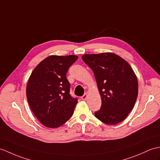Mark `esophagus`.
<instances>
[{"mask_svg":"<svg viewBox=\"0 0 160 160\" xmlns=\"http://www.w3.org/2000/svg\"><path fill=\"white\" fill-rule=\"evenodd\" d=\"M87 97H88V95L87 94V93H85L82 97V100H85V99H87Z\"/></svg>","mask_w":160,"mask_h":160,"instance_id":"esophagus-1","label":"esophagus"}]
</instances>
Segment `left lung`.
<instances>
[{
    "instance_id": "8db88e82",
    "label": "left lung",
    "mask_w": 160,
    "mask_h": 160,
    "mask_svg": "<svg viewBox=\"0 0 160 160\" xmlns=\"http://www.w3.org/2000/svg\"><path fill=\"white\" fill-rule=\"evenodd\" d=\"M82 58L93 72L101 96V109L95 117L108 125L125 119L138 93V79L130 65L112 52L84 54Z\"/></svg>"
}]
</instances>
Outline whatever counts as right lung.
Masks as SVG:
<instances>
[{
  "label": "right lung",
  "instance_id": "1",
  "mask_svg": "<svg viewBox=\"0 0 160 160\" xmlns=\"http://www.w3.org/2000/svg\"><path fill=\"white\" fill-rule=\"evenodd\" d=\"M78 58L76 55L49 56L35 67L29 77L26 91L28 104L47 128L61 127L73 113L78 100L69 94L66 73Z\"/></svg>",
  "mask_w": 160,
  "mask_h": 160
}]
</instances>
